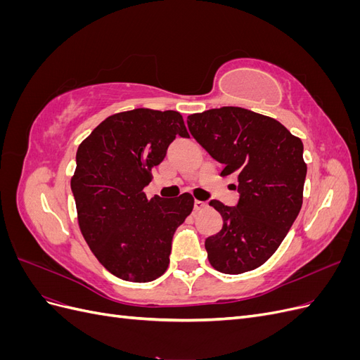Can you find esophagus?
<instances>
[{"label": "esophagus", "mask_w": 360, "mask_h": 360, "mask_svg": "<svg viewBox=\"0 0 360 360\" xmlns=\"http://www.w3.org/2000/svg\"><path fill=\"white\" fill-rule=\"evenodd\" d=\"M193 209L197 210V212H198V210H204V209H207V202H204V201H198V200H197V201L193 202Z\"/></svg>", "instance_id": "obj_1"}]
</instances>
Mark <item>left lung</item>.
<instances>
[{
  "instance_id": "obj_1",
  "label": "left lung",
  "mask_w": 360,
  "mask_h": 360,
  "mask_svg": "<svg viewBox=\"0 0 360 360\" xmlns=\"http://www.w3.org/2000/svg\"><path fill=\"white\" fill-rule=\"evenodd\" d=\"M188 127L221 176H236V207L210 201L222 230L205 238L207 258L217 271L240 275L276 252L302 209L307 163L302 139L278 120L237 106L188 117Z\"/></svg>"
}]
</instances>
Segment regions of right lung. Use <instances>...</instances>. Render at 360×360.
I'll return each instance as SVG.
<instances>
[{
  "mask_svg": "<svg viewBox=\"0 0 360 360\" xmlns=\"http://www.w3.org/2000/svg\"><path fill=\"white\" fill-rule=\"evenodd\" d=\"M176 135L189 136L180 112L138 108L105 118L76 151L70 186L79 230L101 264L123 281L165 274L172 236L193 209L191 193H144Z\"/></svg>",
  "mask_w": 360,
  "mask_h": 360,
  "instance_id": "right-lung-1",
  "label": "right lung"
}]
</instances>
